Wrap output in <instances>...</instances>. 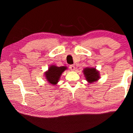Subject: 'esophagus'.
<instances>
[{"instance_id":"esophagus-1","label":"esophagus","mask_w":133,"mask_h":133,"mask_svg":"<svg viewBox=\"0 0 133 133\" xmlns=\"http://www.w3.org/2000/svg\"><path fill=\"white\" fill-rule=\"evenodd\" d=\"M69 68L70 69V70H74L75 69V66H74V65H73V64L70 65V66H69Z\"/></svg>"}]
</instances>
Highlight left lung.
<instances>
[{"mask_svg":"<svg viewBox=\"0 0 133 133\" xmlns=\"http://www.w3.org/2000/svg\"><path fill=\"white\" fill-rule=\"evenodd\" d=\"M83 73L86 78V80L89 83L97 82L100 78V74L96 68L86 67L83 70Z\"/></svg>","mask_w":133,"mask_h":133,"instance_id":"obj_1","label":"left lung"}]
</instances>
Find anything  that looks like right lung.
Here are the masks:
<instances>
[{"label": "right lung", "mask_w": 133, "mask_h": 133, "mask_svg": "<svg viewBox=\"0 0 133 133\" xmlns=\"http://www.w3.org/2000/svg\"><path fill=\"white\" fill-rule=\"evenodd\" d=\"M66 69V66L57 67L55 65H51L49 67L48 70L45 72L46 80L51 84L56 85L58 82L63 72Z\"/></svg>", "instance_id": "add662e5"}]
</instances>
